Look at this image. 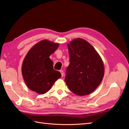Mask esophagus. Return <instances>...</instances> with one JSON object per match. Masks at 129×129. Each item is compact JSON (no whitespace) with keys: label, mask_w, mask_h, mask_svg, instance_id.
<instances>
[{"label":"esophagus","mask_w":129,"mask_h":129,"mask_svg":"<svg viewBox=\"0 0 129 129\" xmlns=\"http://www.w3.org/2000/svg\"><path fill=\"white\" fill-rule=\"evenodd\" d=\"M60 73H61V76H62V77H63V74H64V72L63 71H60Z\"/></svg>","instance_id":"34e87169"}]
</instances>
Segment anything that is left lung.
I'll use <instances>...</instances> for the list:
<instances>
[{"label": "left lung", "mask_w": 129, "mask_h": 129, "mask_svg": "<svg viewBox=\"0 0 129 129\" xmlns=\"http://www.w3.org/2000/svg\"><path fill=\"white\" fill-rule=\"evenodd\" d=\"M68 47L70 63L66 69L64 81L73 93L87 95L102 81L103 61L92 46L82 39L73 40Z\"/></svg>", "instance_id": "obj_1"}]
</instances>
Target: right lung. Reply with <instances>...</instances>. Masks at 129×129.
Returning a JSON list of instances; mask_svg holds the SVG:
<instances>
[{
    "label": "right lung",
    "instance_id": "add662e5",
    "mask_svg": "<svg viewBox=\"0 0 129 129\" xmlns=\"http://www.w3.org/2000/svg\"><path fill=\"white\" fill-rule=\"evenodd\" d=\"M58 46L44 40L34 45L27 54L22 65V74L31 90L44 94L61 77V73L53 69V61L49 57Z\"/></svg>",
    "mask_w": 129,
    "mask_h": 129
}]
</instances>
